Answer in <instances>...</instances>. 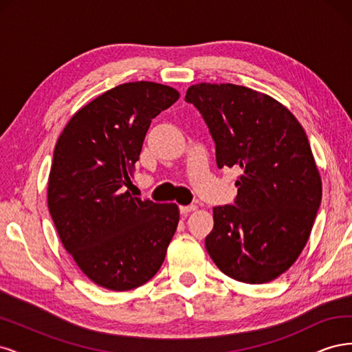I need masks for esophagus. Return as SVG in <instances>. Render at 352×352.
Masks as SVG:
<instances>
[{
	"label": "esophagus",
	"instance_id": "esophagus-1",
	"mask_svg": "<svg viewBox=\"0 0 352 352\" xmlns=\"http://www.w3.org/2000/svg\"><path fill=\"white\" fill-rule=\"evenodd\" d=\"M195 210H197V207H195V206H180V207H179L180 214H184V216H186L188 212H190V211H195Z\"/></svg>",
	"mask_w": 352,
	"mask_h": 352
}]
</instances>
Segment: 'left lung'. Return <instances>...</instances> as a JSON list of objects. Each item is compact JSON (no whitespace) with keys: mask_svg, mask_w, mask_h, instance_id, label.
I'll return each instance as SVG.
<instances>
[{"mask_svg":"<svg viewBox=\"0 0 352 352\" xmlns=\"http://www.w3.org/2000/svg\"><path fill=\"white\" fill-rule=\"evenodd\" d=\"M185 101L208 127L217 167L241 168L233 206L212 207L210 257L232 279L270 282L304 250L322 202L302 126L280 102L239 85H192Z\"/></svg>","mask_w":352,"mask_h":352,"instance_id":"8db88e82","label":"left lung"}]
</instances>
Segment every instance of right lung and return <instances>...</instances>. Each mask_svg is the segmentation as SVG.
<instances>
[{"label": "right lung", "mask_w": 352, "mask_h": 352, "mask_svg": "<svg viewBox=\"0 0 352 352\" xmlns=\"http://www.w3.org/2000/svg\"><path fill=\"white\" fill-rule=\"evenodd\" d=\"M177 100L166 85H119L74 114L57 141L50 214L79 269L105 289L131 291L150 280L176 232V204L132 197L124 188L151 120Z\"/></svg>", "instance_id": "right-lung-1"}]
</instances>
